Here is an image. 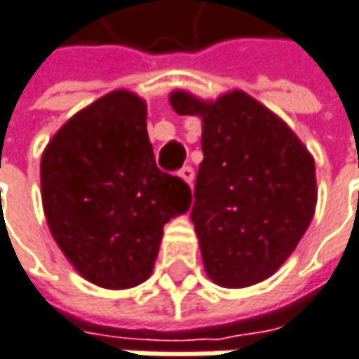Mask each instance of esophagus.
Returning <instances> with one entry per match:
<instances>
[{
  "label": "esophagus",
  "mask_w": 359,
  "mask_h": 359,
  "mask_svg": "<svg viewBox=\"0 0 359 359\" xmlns=\"http://www.w3.org/2000/svg\"><path fill=\"white\" fill-rule=\"evenodd\" d=\"M179 177L184 180L187 184H193V179H195V170H193L191 166H184V168H180Z\"/></svg>",
  "instance_id": "esophagus-1"
}]
</instances>
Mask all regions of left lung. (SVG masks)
Listing matches in <instances>:
<instances>
[{
  "label": "left lung",
  "mask_w": 359,
  "mask_h": 359,
  "mask_svg": "<svg viewBox=\"0 0 359 359\" xmlns=\"http://www.w3.org/2000/svg\"><path fill=\"white\" fill-rule=\"evenodd\" d=\"M175 113L201 118L191 219L205 273L222 287L265 281L287 261L316 210L314 158L298 135L243 90L201 100L170 94Z\"/></svg>",
  "instance_id": "obj_1"
}]
</instances>
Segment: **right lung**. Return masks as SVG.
<instances>
[{
  "label": "right lung",
  "instance_id": "add662e5",
  "mask_svg": "<svg viewBox=\"0 0 359 359\" xmlns=\"http://www.w3.org/2000/svg\"><path fill=\"white\" fill-rule=\"evenodd\" d=\"M146 100L114 90L76 113L41 158L50 234L94 285L127 290L151 276L164 224L191 208V189L158 170Z\"/></svg>",
  "mask_w": 359,
  "mask_h": 359
}]
</instances>
